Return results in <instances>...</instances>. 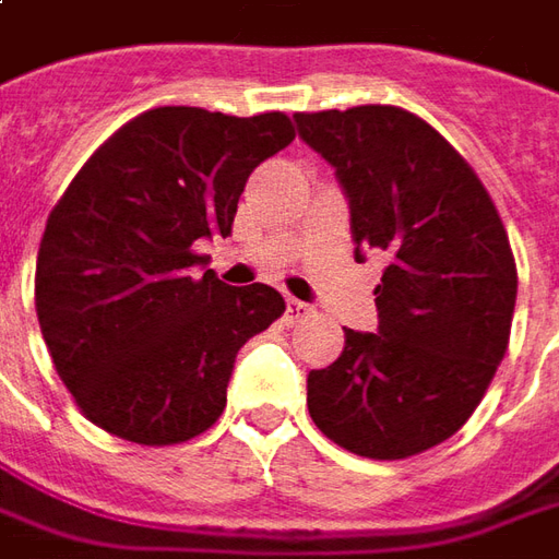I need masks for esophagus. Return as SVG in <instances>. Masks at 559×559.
<instances>
[{
	"mask_svg": "<svg viewBox=\"0 0 559 559\" xmlns=\"http://www.w3.org/2000/svg\"><path fill=\"white\" fill-rule=\"evenodd\" d=\"M286 317H288V322H301V319L313 317V307H310V304L298 301V298H288Z\"/></svg>",
	"mask_w": 559,
	"mask_h": 559,
	"instance_id": "1",
	"label": "esophagus"
}]
</instances>
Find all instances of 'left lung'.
<instances>
[{"label": "left lung", "mask_w": 559, "mask_h": 559, "mask_svg": "<svg viewBox=\"0 0 559 559\" xmlns=\"http://www.w3.org/2000/svg\"><path fill=\"white\" fill-rule=\"evenodd\" d=\"M295 121L344 185L356 258H392L374 288L377 334L344 329V353L307 377L310 417L349 453L417 456L463 429L506 356L518 301L508 230L478 173L414 111Z\"/></svg>", "instance_id": "8db88e82"}]
</instances>
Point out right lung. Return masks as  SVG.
<instances>
[{
  "label": "right lung",
  "instance_id": "1",
  "mask_svg": "<svg viewBox=\"0 0 559 559\" xmlns=\"http://www.w3.org/2000/svg\"><path fill=\"white\" fill-rule=\"evenodd\" d=\"M295 140L283 111L157 106L87 157L38 242L36 313L53 368L94 426L142 448L206 432L234 359L283 317L264 283L225 286L194 242L228 237L252 169Z\"/></svg>",
  "mask_w": 559,
  "mask_h": 559
}]
</instances>
